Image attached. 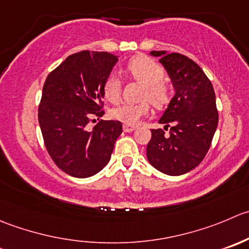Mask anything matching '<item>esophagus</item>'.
<instances>
[{"mask_svg": "<svg viewBox=\"0 0 249 249\" xmlns=\"http://www.w3.org/2000/svg\"><path fill=\"white\" fill-rule=\"evenodd\" d=\"M123 129H124L125 132H131V131H134L135 129H136V126H135V125L124 124V125H123Z\"/></svg>", "mask_w": 249, "mask_h": 249, "instance_id": "esophagus-1", "label": "esophagus"}]
</instances>
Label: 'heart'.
I'll return each mask as SVG.
<instances>
[{"mask_svg": "<svg viewBox=\"0 0 249 249\" xmlns=\"http://www.w3.org/2000/svg\"><path fill=\"white\" fill-rule=\"evenodd\" d=\"M131 78L142 84L141 97H147L156 107H163L170 100L171 89L163 80L164 71L157 62L148 57H136L126 66ZM103 93L109 102L117 103L122 95V79L117 73H110L103 84ZM149 113L148 101L137 103H123L110 110V117L124 124L134 125Z\"/></svg>", "mask_w": 249, "mask_h": 249, "instance_id": "b5f03b06", "label": "heart"}]
</instances>
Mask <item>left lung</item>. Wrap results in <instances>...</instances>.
<instances>
[{"instance_id": "1", "label": "left lung", "mask_w": 249, "mask_h": 249, "mask_svg": "<svg viewBox=\"0 0 249 249\" xmlns=\"http://www.w3.org/2000/svg\"><path fill=\"white\" fill-rule=\"evenodd\" d=\"M170 78L175 95L159 119L164 130H152L147 159L160 173L178 176L196 168L206 157L218 126L215 93L201 67L180 53L152 51Z\"/></svg>"}]
</instances>
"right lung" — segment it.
Wrapping results in <instances>:
<instances>
[{
    "label": "right lung",
    "mask_w": 249,
    "mask_h": 249,
    "mask_svg": "<svg viewBox=\"0 0 249 249\" xmlns=\"http://www.w3.org/2000/svg\"><path fill=\"white\" fill-rule=\"evenodd\" d=\"M108 52L71 54L45 81L38 106V124L55 165L74 178H90L109 161L123 132L118 120H101L88 130L92 115L102 117L103 84L117 64Z\"/></svg>",
    "instance_id": "obj_1"
}]
</instances>
